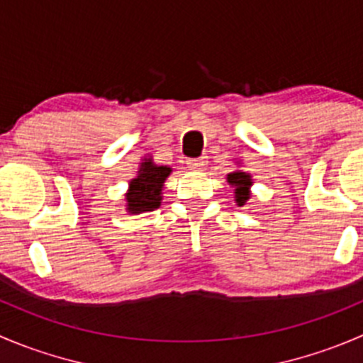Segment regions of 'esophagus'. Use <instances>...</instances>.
<instances>
[{"instance_id":"obj_1","label":"esophagus","mask_w":363,"mask_h":363,"mask_svg":"<svg viewBox=\"0 0 363 363\" xmlns=\"http://www.w3.org/2000/svg\"><path fill=\"white\" fill-rule=\"evenodd\" d=\"M207 164V157H193V160H188V167L193 168V170H202L203 167Z\"/></svg>"}]
</instances>
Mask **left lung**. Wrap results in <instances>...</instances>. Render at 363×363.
<instances>
[{
	"label": "left lung",
	"mask_w": 363,
	"mask_h": 363,
	"mask_svg": "<svg viewBox=\"0 0 363 363\" xmlns=\"http://www.w3.org/2000/svg\"><path fill=\"white\" fill-rule=\"evenodd\" d=\"M228 182L232 186H235V200H238V206H245L246 200L250 199L248 188L252 186V179L245 172H234V174H228Z\"/></svg>",
	"instance_id": "obj_1"
}]
</instances>
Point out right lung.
I'll list each match as a JSON object with an SVG mask.
<instances>
[{
	"label": "right lung",
	"mask_w": 363,
	"mask_h": 363,
	"mask_svg": "<svg viewBox=\"0 0 363 363\" xmlns=\"http://www.w3.org/2000/svg\"><path fill=\"white\" fill-rule=\"evenodd\" d=\"M172 168L157 167L150 160L142 163L138 177L129 182L128 209L129 213H147L160 207L161 188L164 179L170 175Z\"/></svg>",
	"instance_id": "right-lung-1"
}]
</instances>
